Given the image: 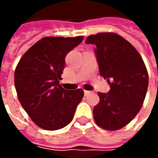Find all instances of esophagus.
Listing matches in <instances>:
<instances>
[{"instance_id": "34e87169", "label": "esophagus", "mask_w": 158, "mask_h": 158, "mask_svg": "<svg viewBox=\"0 0 158 158\" xmlns=\"http://www.w3.org/2000/svg\"><path fill=\"white\" fill-rule=\"evenodd\" d=\"M89 93H90V91H89V90H85V96L89 95Z\"/></svg>"}]
</instances>
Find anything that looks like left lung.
Listing matches in <instances>:
<instances>
[{
  "instance_id": "obj_1",
  "label": "left lung",
  "mask_w": 158,
  "mask_h": 158,
  "mask_svg": "<svg viewBox=\"0 0 158 158\" xmlns=\"http://www.w3.org/2000/svg\"><path fill=\"white\" fill-rule=\"evenodd\" d=\"M96 45L101 76L110 90L98 93L99 103L93 109L96 124L106 130L127 125L139 113L148 87V73L143 59L129 41L115 33H99L87 37Z\"/></svg>"
}]
</instances>
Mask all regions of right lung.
Wrapping results in <instances>:
<instances>
[{"label": "right lung", "mask_w": 158, "mask_h": 158, "mask_svg": "<svg viewBox=\"0 0 158 158\" xmlns=\"http://www.w3.org/2000/svg\"><path fill=\"white\" fill-rule=\"evenodd\" d=\"M83 36L45 37L25 52L14 73L21 105L36 125L46 130L64 128L71 122L84 90L62 88L66 55L79 45Z\"/></svg>", "instance_id": "1"}]
</instances>
